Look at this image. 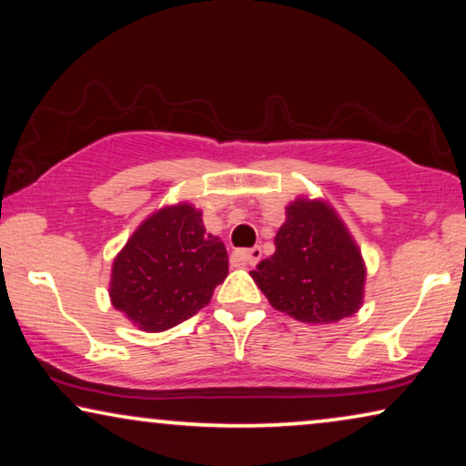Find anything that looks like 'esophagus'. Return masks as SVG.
I'll return each mask as SVG.
<instances>
[{"label": "esophagus", "mask_w": 466, "mask_h": 466, "mask_svg": "<svg viewBox=\"0 0 466 466\" xmlns=\"http://www.w3.org/2000/svg\"><path fill=\"white\" fill-rule=\"evenodd\" d=\"M234 258L240 261V264H247V266H253L258 264L261 259V247H253V248H240V251L234 253Z\"/></svg>", "instance_id": "esophagus-1"}]
</instances>
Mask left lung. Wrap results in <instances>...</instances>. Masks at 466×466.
<instances>
[{"label":"left lung","mask_w":466,"mask_h":466,"mask_svg":"<svg viewBox=\"0 0 466 466\" xmlns=\"http://www.w3.org/2000/svg\"><path fill=\"white\" fill-rule=\"evenodd\" d=\"M274 236L277 251L251 277L272 308L301 323H338L363 304L365 264L325 200L298 198Z\"/></svg>","instance_id":"8db88e82"}]
</instances>
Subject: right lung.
Listing matches in <instances>:
<instances>
[{
    "label": "right lung",
    "instance_id": "right-lung-1",
    "mask_svg": "<svg viewBox=\"0 0 466 466\" xmlns=\"http://www.w3.org/2000/svg\"><path fill=\"white\" fill-rule=\"evenodd\" d=\"M228 277V253L202 213L179 202L143 221L111 268L109 298L133 325L156 333L205 308Z\"/></svg>",
    "mask_w": 466,
    "mask_h": 466
}]
</instances>
